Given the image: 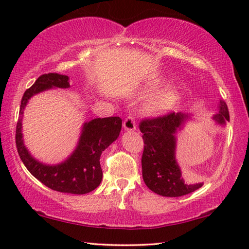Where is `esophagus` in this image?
Here are the masks:
<instances>
[{
    "instance_id": "esophagus-1",
    "label": "esophagus",
    "mask_w": 249,
    "mask_h": 249,
    "mask_svg": "<svg viewBox=\"0 0 249 249\" xmlns=\"http://www.w3.org/2000/svg\"><path fill=\"white\" fill-rule=\"evenodd\" d=\"M124 128L126 130H135L136 129V123H135V120L132 116H128L127 119H125L124 123H123Z\"/></svg>"
}]
</instances>
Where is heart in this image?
Segmentation results:
<instances>
[{
    "instance_id": "heart-1",
    "label": "heart",
    "mask_w": 249,
    "mask_h": 249,
    "mask_svg": "<svg viewBox=\"0 0 249 249\" xmlns=\"http://www.w3.org/2000/svg\"><path fill=\"white\" fill-rule=\"evenodd\" d=\"M157 88V82H149L145 84L141 89V94L146 95L153 92ZM179 99V93L175 87H166L165 89L157 92L148 103H147V111L153 115L163 114L175 107Z\"/></svg>"
}]
</instances>
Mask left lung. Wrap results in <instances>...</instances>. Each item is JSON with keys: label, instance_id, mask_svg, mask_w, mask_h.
<instances>
[{"label": "left lung", "instance_id": "left-lung-1", "mask_svg": "<svg viewBox=\"0 0 249 249\" xmlns=\"http://www.w3.org/2000/svg\"><path fill=\"white\" fill-rule=\"evenodd\" d=\"M218 114L213 119L218 124L230 122V113L224 101L218 103ZM189 115L168 113L145 119L140 123L144 140L142 157V179L151 191L162 196H182L202 187L203 183L188 184L176 160V134Z\"/></svg>", "mask_w": 249, "mask_h": 249}]
</instances>
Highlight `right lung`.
<instances>
[{
    "label": "right lung",
    "instance_id": "add662e5",
    "mask_svg": "<svg viewBox=\"0 0 249 249\" xmlns=\"http://www.w3.org/2000/svg\"><path fill=\"white\" fill-rule=\"evenodd\" d=\"M68 75L59 73H45L25 91L19 108L23 115L28 100L39 92L52 88H69ZM122 128L119 116L94 119L84 123L77 148L66 161L59 165H44L33 158L24 145L22 134V117L16 125V148L27 170L46 187L54 191L86 195L98 188L102 181L100 157L102 151L117 140Z\"/></svg>",
    "mask_w": 249,
    "mask_h": 249
}]
</instances>
